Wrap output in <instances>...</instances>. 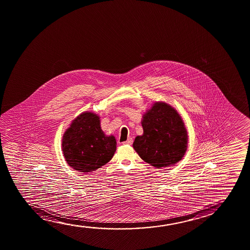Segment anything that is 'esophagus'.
<instances>
[{
  "label": "esophagus",
  "instance_id": "34e87169",
  "mask_svg": "<svg viewBox=\"0 0 250 250\" xmlns=\"http://www.w3.org/2000/svg\"><path fill=\"white\" fill-rule=\"evenodd\" d=\"M133 143V139L132 138H129V139H127V141H125V142H123V145H131Z\"/></svg>",
  "mask_w": 250,
  "mask_h": 250
}]
</instances>
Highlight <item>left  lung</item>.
Segmentation results:
<instances>
[{
    "instance_id": "1",
    "label": "left lung",
    "mask_w": 250,
    "mask_h": 250,
    "mask_svg": "<svg viewBox=\"0 0 250 250\" xmlns=\"http://www.w3.org/2000/svg\"><path fill=\"white\" fill-rule=\"evenodd\" d=\"M143 134L134 139L135 151L145 162L158 169L183 159L188 142L182 116L167 103L155 102L142 116Z\"/></svg>"
}]
</instances>
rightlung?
Returning <instances> with one entry per match:
<instances>
[{"instance_id":"right-lung-1","label":"right lung","mask_w":250,"mask_h":250,"mask_svg":"<svg viewBox=\"0 0 250 250\" xmlns=\"http://www.w3.org/2000/svg\"><path fill=\"white\" fill-rule=\"evenodd\" d=\"M62 149L71 168L79 172H92L112 158L116 150V138L104 133L99 115L84 111L65 131Z\"/></svg>"}]
</instances>
